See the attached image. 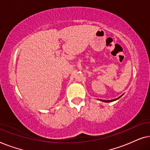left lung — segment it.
<instances>
[{
    "instance_id": "8db88e82",
    "label": "left lung",
    "mask_w": 150,
    "mask_h": 150,
    "mask_svg": "<svg viewBox=\"0 0 150 150\" xmlns=\"http://www.w3.org/2000/svg\"><path fill=\"white\" fill-rule=\"evenodd\" d=\"M123 95H124V94H123ZM123 95H122V96H120V97H119V98H116V99H114V100H101V101H102V102H111L115 101V100H118V99H119V98H120L121 97H122V96Z\"/></svg>"
}]
</instances>
